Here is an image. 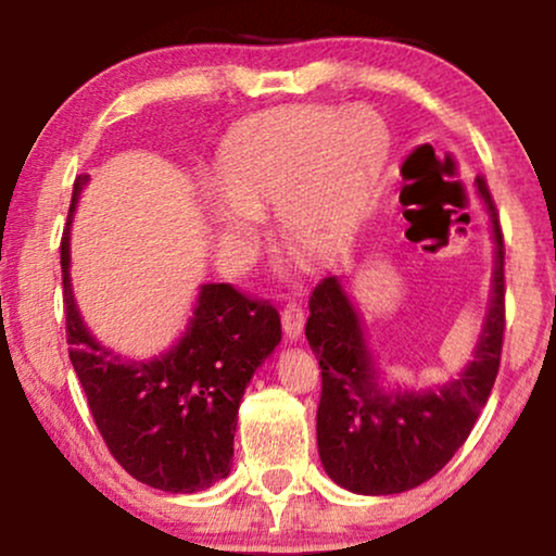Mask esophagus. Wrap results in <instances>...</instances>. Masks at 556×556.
Segmentation results:
<instances>
[{"label": "esophagus", "instance_id": "1", "mask_svg": "<svg viewBox=\"0 0 556 556\" xmlns=\"http://www.w3.org/2000/svg\"><path fill=\"white\" fill-rule=\"evenodd\" d=\"M282 328L290 340H298L302 336V328H305V313H302L300 302H287L282 309Z\"/></svg>", "mask_w": 556, "mask_h": 556}]
</instances>
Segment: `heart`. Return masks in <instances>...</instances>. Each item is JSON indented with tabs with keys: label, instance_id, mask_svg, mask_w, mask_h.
Here are the masks:
<instances>
[{
	"label": "heart",
	"instance_id": "b5f03b06",
	"mask_svg": "<svg viewBox=\"0 0 556 556\" xmlns=\"http://www.w3.org/2000/svg\"><path fill=\"white\" fill-rule=\"evenodd\" d=\"M389 152L371 111L277 109L241 122L220 147L218 201L211 218L220 239H247L258 213L279 208V233L294 254L325 258L353 233Z\"/></svg>",
	"mask_w": 556,
	"mask_h": 556
}]
</instances>
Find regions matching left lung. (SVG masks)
<instances>
[{
  "label": "left lung",
  "mask_w": 556,
  "mask_h": 556,
  "mask_svg": "<svg viewBox=\"0 0 556 556\" xmlns=\"http://www.w3.org/2000/svg\"><path fill=\"white\" fill-rule=\"evenodd\" d=\"M476 182L493 224V298L472 361L457 379L429 391L387 394L361 317L338 279L325 277L309 294L305 336L323 376L317 450L325 472L348 491L391 495L434 478L465 445L491 396L506 330V247L485 177Z\"/></svg>",
  "instance_id": "left-lung-1"
}]
</instances>
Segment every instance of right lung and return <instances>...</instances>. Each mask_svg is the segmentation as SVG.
<instances>
[{
	"mask_svg": "<svg viewBox=\"0 0 556 556\" xmlns=\"http://www.w3.org/2000/svg\"><path fill=\"white\" fill-rule=\"evenodd\" d=\"M88 175L73 182L68 224ZM65 336L88 409L114 460L139 483L167 493L205 491L231 472L243 389L282 340L269 300L233 285H203L173 351L124 361L80 320L71 292V228L61 241Z\"/></svg>",
	"mask_w": 556,
	"mask_h": 556,
	"instance_id": "add662e5",
	"label": "right lung"
}]
</instances>
